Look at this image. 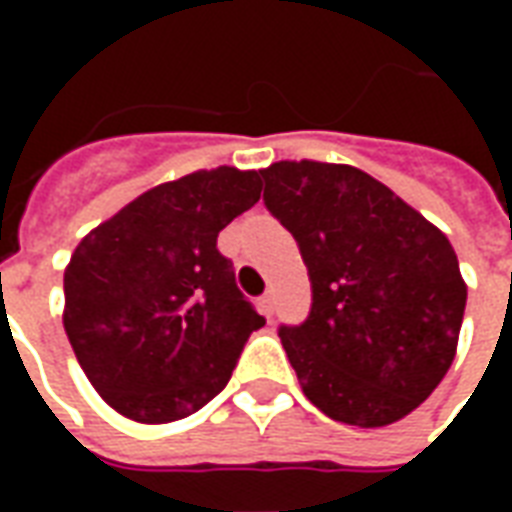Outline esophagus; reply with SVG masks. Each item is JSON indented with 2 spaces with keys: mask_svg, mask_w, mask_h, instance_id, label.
I'll return each instance as SVG.
<instances>
[{
  "mask_svg": "<svg viewBox=\"0 0 512 512\" xmlns=\"http://www.w3.org/2000/svg\"><path fill=\"white\" fill-rule=\"evenodd\" d=\"M260 310L266 312L268 318H271V315H274V310H277V301H274V293H271V290L260 296Z\"/></svg>",
  "mask_w": 512,
  "mask_h": 512,
  "instance_id": "obj_1",
  "label": "esophagus"
}]
</instances>
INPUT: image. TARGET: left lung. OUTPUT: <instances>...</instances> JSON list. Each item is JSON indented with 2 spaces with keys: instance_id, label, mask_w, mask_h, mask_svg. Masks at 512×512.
Here are the masks:
<instances>
[{
  "instance_id": "1",
  "label": "left lung",
  "mask_w": 512,
  "mask_h": 512,
  "mask_svg": "<svg viewBox=\"0 0 512 512\" xmlns=\"http://www.w3.org/2000/svg\"><path fill=\"white\" fill-rule=\"evenodd\" d=\"M260 175L310 274L307 321L279 326L304 395L345 425L403 419L458 348L466 285L447 235L348 164L277 161Z\"/></svg>"
}]
</instances>
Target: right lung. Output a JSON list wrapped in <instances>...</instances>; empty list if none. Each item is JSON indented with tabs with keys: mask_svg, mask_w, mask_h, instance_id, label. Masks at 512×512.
<instances>
[{
	"mask_svg": "<svg viewBox=\"0 0 512 512\" xmlns=\"http://www.w3.org/2000/svg\"><path fill=\"white\" fill-rule=\"evenodd\" d=\"M260 175L200 169L139 194L76 246L65 334L84 376L123 417L161 425L222 392L266 326L216 238L260 200Z\"/></svg>",
	"mask_w": 512,
	"mask_h": 512,
	"instance_id": "add662e5",
	"label": "right lung"
}]
</instances>
